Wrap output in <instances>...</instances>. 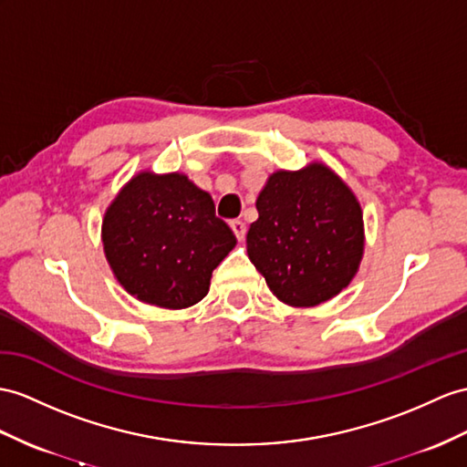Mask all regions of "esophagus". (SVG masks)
I'll use <instances>...</instances> for the list:
<instances>
[{"label": "esophagus", "mask_w": 467, "mask_h": 467, "mask_svg": "<svg viewBox=\"0 0 467 467\" xmlns=\"http://www.w3.org/2000/svg\"><path fill=\"white\" fill-rule=\"evenodd\" d=\"M230 225H232V230H234L237 240H244V237H245V230H247L245 223H244L242 220H232Z\"/></svg>", "instance_id": "1"}]
</instances>
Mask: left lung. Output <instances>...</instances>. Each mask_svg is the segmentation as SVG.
Returning a JSON list of instances; mask_svg holds the SVG:
<instances>
[{"instance_id": "obj_1", "label": "left lung", "mask_w": 467, "mask_h": 467, "mask_svg": "<svg viewBox=\"0 0 467 467\" xmlns=\"http://www.w3.org/2000/svg\"><path fill=\"white\" fill-rule=\"evenodd\" d=\"M255 206L247 255L277 299L313 306L348 285L362 257V212L331 170L275 172Z\"/></svg>"}]
</instances>
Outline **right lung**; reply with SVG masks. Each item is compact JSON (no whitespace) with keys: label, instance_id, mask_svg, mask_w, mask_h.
<instances>
[{"label":"right lung","instance_id":"1","mask_svg":"<svg viewBox=\"0 0 467 467\" xmlns=\"http://www.w3.org/2000/svg\"><path fill=\"white\" fill-rule=\"evenodd\" d=\"M102 244L120 285L136 299L184 309L206 297L212 271L235 235L213 200L182 174L142 172L102 220Z\"/></svg>","mask_w":467,"mask_h":467}]
</instances>
